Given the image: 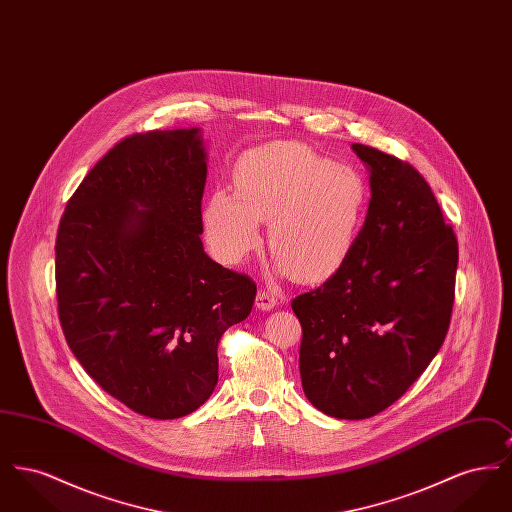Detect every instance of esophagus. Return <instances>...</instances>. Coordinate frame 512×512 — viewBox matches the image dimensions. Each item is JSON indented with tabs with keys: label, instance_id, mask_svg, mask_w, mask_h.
Returning <instances> with one entry per match:
<instances>
[{
	"label": "esophagus",
	"instance_id": "1",
	"mask_svg": "<svg viewBox=\"0 0 512 512\" xmlns=\"http://www.w3.org/2000/svg\"><path fill=\"white\" fill-rule=\"evenodd\" d=\"M255 305H257L261 311H270V309H274V307L278 305V295L272 292V290H268V288H261L259 293H257Z\"/></svg>",
	"mask_w": 512,
	"mask_h": 512
}]
</instances>
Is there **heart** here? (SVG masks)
<instances>
[{
  "mask_svg": "<svg viewBox=\"0 0 512 512\" xmlns=\"http://www.w3.org/2000/svg\"><path fill=\"white\" fill-rule=\"evenodd\" d=\"M368 207L365 178L297 142L247 151L234 169V194L217 190L203 207V228L215 255L238 265L261 244L276 268L299 282H322L351 257Z\"/></svg>",
  "mask_w": 512,
  "mask_h": 512,
  "instance_id": "heart-1",
  "label": "heart"
}]
</instances>
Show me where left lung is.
Returning a JSON list of instances; mask_svg holds the SVG:
<instances>
[{"label":"left lung","mask_w":512,"mask_h":512,"mask_svg":"<svg viewBox=\"0 0 512 512\" xmlns=\"http://www.w3.org/2000/svg\"><path fill=\"white\" fill-rule=\"evenodd\" d=\"M370 203L347 263L297 295L299 372L328 416L361 420L395 403L432 363L455 299L459 247L428 182L409 163L353 144Z\"/></svg>","instance_id":"8db88e82"}]
</instances>
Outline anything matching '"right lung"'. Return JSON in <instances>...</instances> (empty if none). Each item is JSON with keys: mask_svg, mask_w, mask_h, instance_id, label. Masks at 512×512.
Instances as JSON below:
<instances>
[{"mask_svg": "<svg viewBox=\"0 0 512 512\" xmlns=\"http://www.w3.org/2000/svg\"><path fill=\"white\" fill-rule=\"evenodd\" d=\"M207 151L199 128L134 134L67 203L55 242L59 320L103 390L171 420L219 382L220 336L251 313L257 286L203 249Z\"/></svg>", "mask_w": 512, "mask_h": 512, "instance_id": "obj_1", "label": "right lung"}]
</instances>
